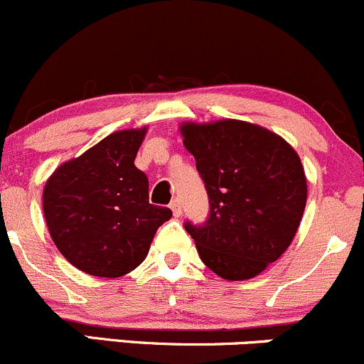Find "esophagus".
Instances as JSON below:
<instances>
[{
  "mask_svg": "<svg viewBox=\"0 0 364 364\" xmlns=\"http://www.w3.org/2000/svg\"><path fill=\"white\" fill-rule=\"evenodd\" d=\"M169 208L172 209V214H174L176 218H178V216H181V202H179L178 198H174V200L171 202V204H169Z\"/></svg>",
  "mask_w": 364,
  "mask_h": 364,
  "instance_id": "obj_1",
  "label": "esophagus"
}]
</instances>
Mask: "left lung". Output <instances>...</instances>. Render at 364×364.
Listing matches in <instances>:
<instances>
[{"label":"left lung","mask_w":364,"mask_h":364,"mask_svg":"<svg viewBox=\"0 0 364 364\" xmlns=\"http://www.w3.org/2000/svg\"><path fill=\"white\" fill-rule=\"evenodd\" d=\"M179 132L211 204L204 227L185 225L198 256L227 281L256 277L300 227L307 204L300 156L279 134L233 118L183 122Z\"/></svg>","instance_id":"obj_1"}]
</instances>
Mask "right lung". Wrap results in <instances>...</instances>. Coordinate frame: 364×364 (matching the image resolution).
I'll use <instances>...</instances> for the list:
<instances>
[{
  "mask_svg": "<svg viewBox=\"0 0 364 364\" xmlns=\"http://www.w3.org/2000/svg\"><path fill=\"white\" fill-rule=\"evenodd\" d=\"M146 127L117 131L60 164L43 188L53 244L82 272L114 279L146 258L169 208L148 200V178L134 166Z\"/></svg>",
  "mask_w": 364,
  "mask_h": 364,
  "instance_id": "1",
  "label": "right lung"
}]
</instances>
